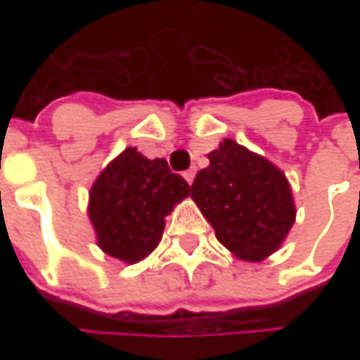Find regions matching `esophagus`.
Returning a JSON list of instances; mask_svg holds the SVG:
<instances>
[{
    "label": "esophagus",
    "mask_w": 360,
    "mask_h": 360,
    "mask_svg": "<svg viewBox=\"0 0 360 360\" xmlns=\"http://www.w3.org/2000/svg\"><path fill=\"white\" fill-rule=\"evenodd\" d=\"M195 175H196V167H191V169H187V172L183 173V177H185V181H187L188 185H193V181H195Z\"/></svg>",
    "instance_id": "obj_1"
}]
</instances>
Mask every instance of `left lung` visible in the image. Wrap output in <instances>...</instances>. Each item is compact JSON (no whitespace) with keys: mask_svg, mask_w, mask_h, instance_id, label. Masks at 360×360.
Returning a JSON list of instances; mask_svg holds the SVG:
<instances>
[{"mask_svg":"<svg viewBox=\"0 0 360 360\" xmlns=\"http://www.w3.org/2000/svg\"><path fill=\"white\" fill-rule=\"evenodd\" d=\"M196 173L191 198L235 258L260 262L283 245L295 208L285 173L270 160L231 139L208 154Z\"/></svg>","mask_w":360,"mask_h":360,"instance_id":"obj_1","label":"left lung"}]
</instances>
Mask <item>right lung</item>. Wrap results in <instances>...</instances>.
Wrapping results in <instances>:
<instances>
[{
	"label": "right lung",
	"mask_w": 360,
	"mask_h": 360,
	"mask_svg": "<svg viewBox=\"0 0 360 360\" xmlns=\"http://www.w3.org/2000/svg\"><path fill=\"white\" fill-rule=\"evenodd\" d=\"M191 195L188 183L169 172L164 158L148 160L129 146L103 167L89 193L96 245L125 264L156 249L165 216Z\"/></svg>",
	"instance_id": "add662e5"
}]
</instances>
